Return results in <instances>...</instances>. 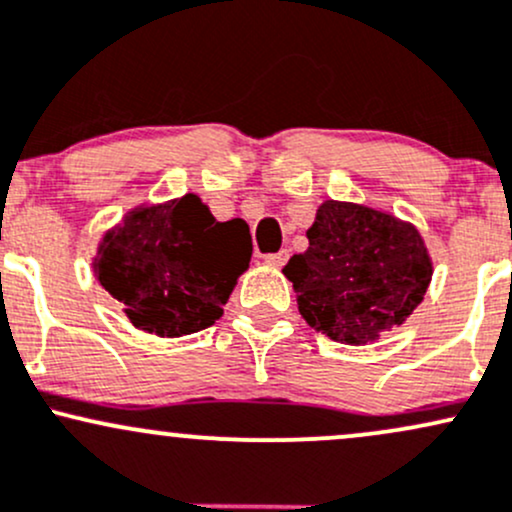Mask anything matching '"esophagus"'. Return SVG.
I'll return each instance as SVG.
<instances>
[{"label":"esophagus","instance_id":"34e87169","mask_svg":"<svg viewBox=\"0 0 512 512\" xmlns=\"http://www.w3.org/2000/svg\"><path fill=\"white\" fill-rule=\"evenodd\" d=\"M287 249H283V251H278V254H268L266 256V263L268 266H273V268H280V266H285V261H287Z\"/></svg>","mask_w":512,"mask_h":512}]
</instances>
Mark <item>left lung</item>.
<instances>
[{
  "mask_svg": "<svg viewBox=\"0 0 512 512\" xmlns=\"http://www.w3.org/2000/svg\"><path fill=\"white\" fill-rule=\"evenodd\" d=\"M309 249L283 268L300 314L346 346L377 341L423 302L433 261L411 222L358 203L324 200L307 229Z\"/></svg>",
  "mask_w": 512,
  "mask_h": 512,
  "instance_id": "obj_1",
  "label": "left lung"
}]
</instances>
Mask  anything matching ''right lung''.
I'll return each instance as SVG.
<instances>
[{
  "instance_id": "right-lung-1",
  "label": "right lung",
  "mask_w": 512,
  "mask_h": 512,
  "mask_svg": "<svg viewBox=\"0 0 512 512\" xmlns=\"http://www.w3.org/2000/svg\"><path fill=\"white\" fill-rule=\"evenodd\" d=\"M251 251L244 220L217 222L198 195L186 193L140 205L108 229L94 273L132 326L179 338L222 317Z\"/></svg>"
}]
</instances>
